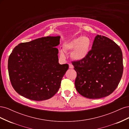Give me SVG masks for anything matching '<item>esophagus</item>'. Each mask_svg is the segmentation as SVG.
Returning a JSON list of instances; mask_svg holds the SVG:
<instances>
[{
    "mask_svg": "<svg viewBox=\"0 0 129 129\" xmlns=\"http://www.w3.org/2000/svg\"><path fill=\"white\" fill-rule=\"evenodd\" d=\"M69 68H71V69H73V68H74V66L72 64H69Z\"/></svg>",
    "mask_w": 129,
    "mask_h": 129,
    "instance_id": "34e87169",
    "label": "esophagus"
}]
</instances>
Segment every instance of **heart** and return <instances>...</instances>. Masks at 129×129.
<instances>
[{
  "instance_id": "obj_1",
  "label": "heart",
  "mask_w": 129,
  "mask_h": 129,
  "mask_svg": "<svg viewBox=\"0 0 129 129\" xmlns=\"http://www.w3.org/2000/svg\"><path fill=\"white\" fill-rule=\"evenodd\" d=\"M91 41L87 36L79 37L73 39L66 42L63 45V49L66 52H71V56L74 60H81L87 56L90 50ZM60 56L66 57V54L63 50H61Z\"/></svg>"
}]
</instances>
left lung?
Here are the masks:
<instances>
[{
  "instance_id": "obj_1",
  "label": "left lung",
  "mask_w": 129,
  "mask_h": 129,
  "mask_svg": "<svg viewBox=\"0 0 129 129\" xmlns=\"http://www.w3.org/2000/svg\"><path fill=\"white\" fill-rule=\"evenodd\" d=\"M72 64L77 73L76 90L88 99H97L110 95L123 75L122 50L114 41L100 35L95 38L87 56Z\"/></svg>"
}]
</instances>
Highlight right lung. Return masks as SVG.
<instances>
[{"label": "right lung", "mask_w": 129, "mask_h": 129, "mask_svg": "<svg viewBox=\"0 0 129 129\" xmlns=\"http://www.w3.org/2000/svg\"><path fill=\"white\" fill-rule=\"evenodd\" d=\"M60 36L21 43L9 58L10 79L19 95L34 101L49 99L57 92L68 64L58 63Z\"/></svg>", "instance_id": "add662e5"}]
</instances>
